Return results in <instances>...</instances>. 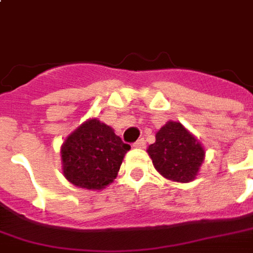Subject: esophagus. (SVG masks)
I'll return each mask as SVG.
<instances>
[{
	"label": "esophagus",
	"instance_id": "1",
	"mask_svg": "<svg viewBox=\"0 0 253 253\" xmlns=\"http://www.w3.org/2000/svg\"><path fill=\"white\" fill-rule=\"evenodd\" d=\"M132 146H134V148H138V149H142V148H145V141L142 138L138 139V141H135V142L132 144Z\"/></svg>",
	"mask_w": 253,
	"mask_h": 253
}]
</instances>
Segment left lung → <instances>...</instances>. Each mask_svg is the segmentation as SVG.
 I'll return each mask as SVG.
<instances>
[{
    "instance_id": "1",
    "label": "left lung",
    "mask_w": 253,
    "mask_h": 253,
    "mask_svg": "<svg viewBox=\"0 0 253 253\" xmlns=\"http://www.w3.org/2000/svg\"><path fill=\"white\" fill-rule=\"evenodd\" d=\"M146 152L159 174L182 183L196 179L206 157L200 141L179 122L172 121L156 132V141Z\"/></svg>"
}]
</instances>
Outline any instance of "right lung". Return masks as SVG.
<instances>
[{
    "mask_svg": "<svg viewBox=\"0 0 253 253\" xmlns=\"http://www.w3.org/2000/svg\"><path fill=\"white\" fill-rule=\"evenodd\" d=\"M130 145L97 118L84 122L61 145V169L78 188L101 190L118 176Z\"/></svg>",
    "mask_w": 253,
    "mask_h": 253,
    "instance_id": "obj_1",
    "label": "right lung"
}]
</instances>
